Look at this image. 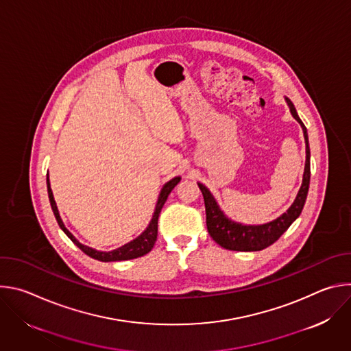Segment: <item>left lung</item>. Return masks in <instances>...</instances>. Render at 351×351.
<instances>
[{
  "label": "left lung",
  "instance_id": "left-lung-1",
  "mask_svg": "<svg viewBox=\"0 0 351 351\" xmlns=\"http://www.w3.org/2000/svg\"><path fill=\"white\" fill-rule=\"evenodd\" d=\"M285 99L290 108L293 118L300 125H302L303 133H304V140H306V167H304L303 183L297 193L294 203L290 206V208L285 214H282L275 221L264 223V225H243V223L234 222V221L229 219L221 211L211 191L203 183H198V187H199V190H202L203 197H204L208 233L221 247H223L226 250H233V252H260V250L269 247L300 217V214H302L303 207L306 204V198H307L308 187H310V176H311L310 145H308L307 128L304 126L302 119L298 118L297 111L290 99L287 97Z\"/></svg>",
  "mask_w": 351,
  "mask_h": 351
}]
</instances>
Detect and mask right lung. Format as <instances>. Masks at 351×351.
<instances>
[{
    "mask_svg": "<svg viewBox=\"0 0 351 351\" xmlns=\"http://www.w3.org/2000/svg\"><path fill=\"white\" fill-rule=\"evenodd\" d=\"M180 182V176H176L173 179H171L169 182H167L160 193V197H158V202H157V206H156V211H154V215L152 218V222L148 223L147 229L138 236L136 237L134 240H132L130 243L117 248V250H112V252H97V250L91 248V247H87V245H83L82 243H79L75 236L65 228L61 217H60V213H58V208H57V204H56V199H54V195H53V190H51V186H49V180H48V173H47V191H48V198H49V204H51V208H53V213L56 215V219L60 225V228L65 232V234L82 250V252L84 254H87L88 257L94 258V260H98V261H103V263H108V261H125V260H133V258H138L147 253H149L153 250L154 244H156V240H157V234H158V217H160V213L167 202V198L169 195V193L173 190V187Z\"/></svg>",
    "mask_w": 351,
    "mask_h": 351,
    "instance_id": "obj_1",
    "label": "right lung"
}]
</instances>
